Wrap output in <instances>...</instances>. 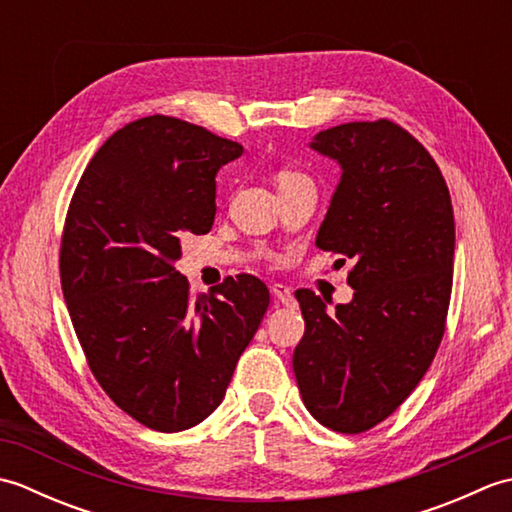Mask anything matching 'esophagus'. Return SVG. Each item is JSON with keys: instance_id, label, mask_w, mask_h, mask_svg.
<instances>
[{"instance_id": "34e87169", "label": "esophagus", "mask_w": 512, "mask_h": 512, "mask_svg": "<svg viewBox=\"0 0 512 512\" xmlns=\"http://www.w3.org/2000/svg\"><path fill=\"white\" fill-rule=\"evenodd\" d=\"M273 297L279 301V303H284V306H295V295H292V290L288 288V286H284V284H273Z\"/></svg>"}]
</instances>
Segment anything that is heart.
Here are the masks:
<instances>
[{"mask_svg":"<svg viewBox=\"0 0 512 512\" xmlns=\"http://www.w3.org/2000/svg\"><path fill=\"white\" fill-rule=\"evenodd\" d=\"M275 178H277V187H279V191L292 189V187H297V184H301V182H308V180H310L308 176H303L301 171H295V169H279Z\"/></svg>","mask_w":512,"mask_h":512,"instance_id":"b5f03b06","label":"heart"}]
</instances>
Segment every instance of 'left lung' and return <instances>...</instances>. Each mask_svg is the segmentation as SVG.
<instances>
[{"label":"left lung","mask_w":512,"mask_h":512,"mask_svg":"<svg viewBox=\"0 0 512 512\" xmlns=\"http://www.w3.org/2000/svg\"><path fill=\"white\" fill-rule=\"evenodd\" d=\"M343 173L317 246L352 259L350 303L325 312L295 297L306 332L292 354L303 405L323 427L363 433L391 416L427 374L447 325L455 222L436 160L380 118L325 129L310 143Z\"/></svg>","instance_id":"1"}]
</instances>
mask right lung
I'll return each instance as SVG.
<instances>
[{"label": "right lung", "instance_id": "add662e5", "mask_svg": "<svg viewBox=\"0 0 512 512\" xmlns=\"http://www.w3.org/2000/svg\"><path fill=\"white\" fill-rule=\"evenodd\" d=\"M244 147L173 116L118 129L65 215L59 270L94 378L145 427L191 429L220 405L268 310L264 281L228 277L191 297L173 262L215 220V173Z\"/></svg>", "mask_w": 512, "mask_h": 512}]
</instances>
